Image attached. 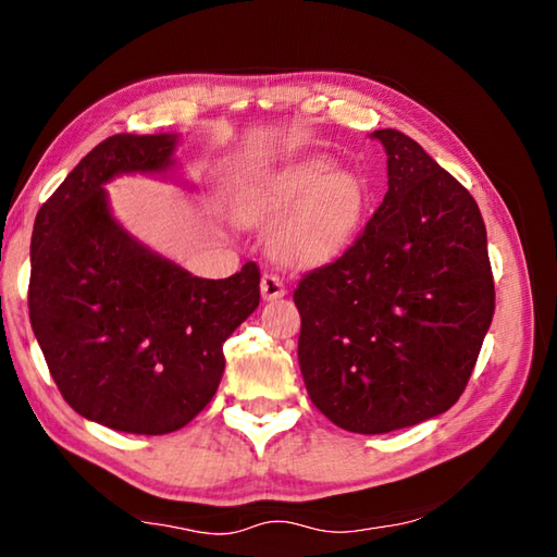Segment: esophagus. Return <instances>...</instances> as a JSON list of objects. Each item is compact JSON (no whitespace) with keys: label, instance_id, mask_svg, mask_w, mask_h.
I'll use <instances>...</instances> for the list:
<instances>
[{"label":"esophagus","instance_id":"34e87169","mask_svg":"<svg viewBox=\"0 0 557 557\" xmlns=\"http://www.w3.org/2000/svg\"><path fill=\"white\" fill-rule=\"evenodd\" d=\"M260 292H262V299L272 301V299L285 297L287 289H285V285H282V280L277 275H272V272H265V275H262V280H260Z\"/></svg>","mask_w":557,"mask_h":557}]
</instances>
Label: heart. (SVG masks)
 Masks as SVG:
<instances>
[{
	"mask_svg": "<svg viewBox=\"0 0 557 557\" xmlns=\"http://www.w3.org/2000/svg\"><path fill=\"white\" fill-rule=\"evenodd\" d=\"M369 209L363 178L351 169H334L312 154L265 174L240 194L235 219L245 225L277 223L272 252L299 268L334 260L354 243Z\"/></svg>",
	"mask_w": 557,
	"mask_h": 557,
	"instance_id": "obj_1",
	"label": "heart"
}]
</instances>
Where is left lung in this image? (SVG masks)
I'll return each instance as SVG.
<instances>
[{"label":"left lung","instance_id":"left-lung-1","mask_svg":"<svg viewBox=\"0 0 557 557\" xmlns=\"http://www.w3.org/2000/svg\"><path fill=\"white\" fill-rule=\"evenodd\" d=\"M388 191L344 256L301 277L299 369L334 425L383 435L447 412L494 317L476 201L398 129H375Z\"/></svg>","mask_w":557,"mask_h":557}]
</instances>
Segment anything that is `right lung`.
Segmentation results:
<instances>
[{
  "mask_svg": "<svg viewBox=\"0 0 557 557\" xmlns=\"http://www.w3.org/2000/svg\"><path fill=\"white\" fill-rule=\"evenodd\" d=\"M176 135H112L65 176L34 221L29 317L71 408L132 435H166L219 391L223 344L260 305L245 262L203 280L149 250L112 215L106 184L174 176Z\"/></svg>",
  "mask_w": 557,
  "mask_h": 557,
  "instance_id": "add662e5",
  "label": "right lung"
}]
</instances>
